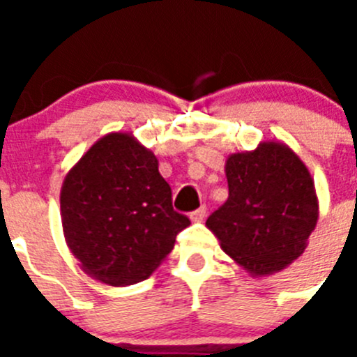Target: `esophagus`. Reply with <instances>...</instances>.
<instances>
[{"label": "esophagus", "mask_w": 357, "mask_h": 357, "mask_svg": "<svg viewBox=\"0 0 357 357\" xmlns=\"http://www.w3.org/2000/svg\"><path fill=\"white\" fill-rule=\"evenodd\" d=\"M206 214H207L206 206H202L200 209L193 211V213L189 214V218H191V222H202V220H204V218H206Z\"/></svg>", "instance_id": "esophagus-1"}]
</instances>
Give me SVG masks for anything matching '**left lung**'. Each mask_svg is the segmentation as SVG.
<instances>
[{
    "instance_id": "8db88e82",
    "label": "left lung",
    "mask_w": 357,
    "mask_h": 357,
    "mask_svg": "<svg viewBox=\"0 0 357 357\" xmlns=\"http://www.w3.org/2000/svg\"><path fill=\"white\" fill-rule=\"evenodd\" d=\"M229 198L207 218V229L230 259L252 277L284 270L304 254L318 222L313 176L282 141L225 160Z\"/></svg>"
}]
</instances>
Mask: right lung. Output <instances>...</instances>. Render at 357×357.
<instances>
[{"label":"right lung","mask_w":357,"mask_h":357,"mask_svg":"<svg viewBox=\"0 0 357 357\" xmlns=\"http://www.w3.org/2000/svg\"><path fill=\"white\" fill-rule=\"evenodd\" d=\"M61 218L82 272L109 286L148 279L191 223L173 211L153 151L128 132L100 137L69 169Z\"/></svg>","instance_id":"obj_1"}]
</instances>
